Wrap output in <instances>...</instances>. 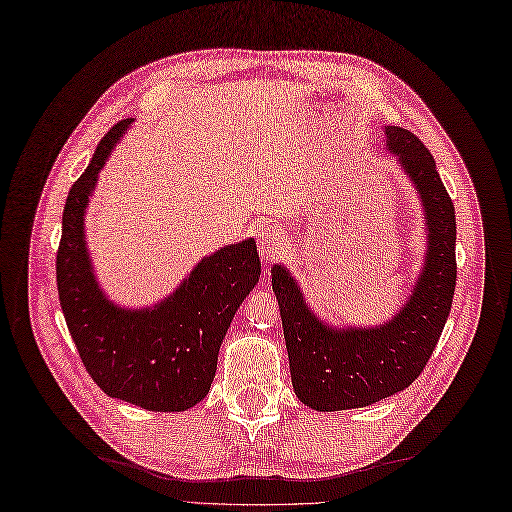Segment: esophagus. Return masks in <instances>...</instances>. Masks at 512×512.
Returning <instances> with one entry per match:
<instances>
[{
	"mask_svg": "<svg viewBox=\"0 0 512 512\" xmlns=\"http://www.w3.org/2000/svg\"><path fill=\"white\" fill-rule=\"evenodd\" d=\"M286 245H288V237L282 228L267 226L258 235V252L267 260H275L282 247H286Z\"/></svg>",
	"mask_w": 512,
	"mask_h": 512,
	"instance_id": "obj_1",
	"label": "esophagus"
}]
</instances>
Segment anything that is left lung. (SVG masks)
<instances>
[{"label":"left lung","mask_w":512,"mask_h":512,"mask_svg":"<svg viewBox=\"0 0 512 512\" xmlns=\"http://www.w3.org/2000/svg\"><path fill=\"white\" fill-rule=\"evenodd\" d=\"M386 149L397 158L421 198L427 252L408 301L376 327H333L305 303L284 265H273L271 284L280 303L294 393L318 412L352 410L391 397L421 376L453 305L457 262L455 207L418 138L384 126Z\"/></svg>","instance_id":"left-lung-1"}]
</instances>
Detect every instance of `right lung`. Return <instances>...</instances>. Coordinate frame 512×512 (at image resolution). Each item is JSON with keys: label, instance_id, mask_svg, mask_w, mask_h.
Here are the masks:
<instances>
[{"label": "right lung", "instance_id": "add662e5", "mask_svg": "<svg viewBox=\"0 0 512 512\" xmlns=\"http://www.w3.org/2000/svg\"><path fill=\"white\" fill-rule=\"evenodd\" d=\"M134 119L108 130L72 185L57 250V290L68 331L100 389L151 412H183L205 399L222 339L260 277L256 241L203 258L153 307H121L100 288L85 243V211L98 173Z\"/></svg>", "mask_w": 512, "mask_h": 512}]
</instances>
